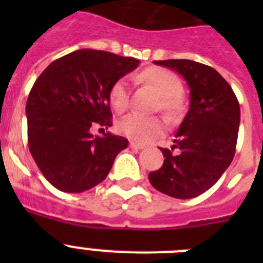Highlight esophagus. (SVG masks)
Masks as SVG:
<instances>
[{
  "label": "esophagus",
  "instance_id": "esophagus-1",
  "mask_svg": "<svg viewBox=\"0 0 263 263\" xmlns=\"http://www.w3.org/2000/svg\"><path fill=\"white\" fill-rule=\"evenodd\" d=\"M129 146L132 148H136V150H141V148L145 147V146H143L142 143H138V142H136V141H130Z\"/></svg>",
  "mask_w": 263,
  "mask_h": 263
}]
</instances>
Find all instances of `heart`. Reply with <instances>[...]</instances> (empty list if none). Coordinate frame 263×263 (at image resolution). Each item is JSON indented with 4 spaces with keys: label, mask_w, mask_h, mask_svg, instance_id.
<instances>
[{
    "label": "heart",
    "mask_w": 263,
    "mask_h": 263,
    "mask_svg": "<svg viewBox=\"0 0 263 263\" xmlns=\"http://www.w3.org/2000/svg\"><path fill=\"white\" fill-rule=\"evenodd\" d=\"M138 79L152 85L160 95V105L168 116H175L182 109V100L179 92L182 89L180 80L174 72L160 67H150L138 75ZM109 101L113 109L124 111L129 106V88L125 78L118 79L109 90ZM117 129L121 134L138 142H147L153 138L162 136L164 132L163 121L158 117L132 113L125 116L118 122Z\"/></svg>",
    "instance_id": "obj_1"
}]
</instances>
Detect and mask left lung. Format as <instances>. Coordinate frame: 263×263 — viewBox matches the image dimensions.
I'll return each instance as SVG.
<instances>
[{"label": "left lung", "instance_id": "left-lung-1", "mask_svg": "<svg viewBox=\"0 0 263 263\" xmlns=\"http://www.w3.org/2000/svg\"><path fill=\"white\" fill-rule=\"evenodd\" d=\"M154 63L185 79L190 110L176 132L173 147H159L163 166L148 174V180L162 194L191 199L210 190L232 163L240 104L231 85L212 67L187 59Z\"/></svg>", "mask_w": 263, "mask_h": 263}]
</instances>
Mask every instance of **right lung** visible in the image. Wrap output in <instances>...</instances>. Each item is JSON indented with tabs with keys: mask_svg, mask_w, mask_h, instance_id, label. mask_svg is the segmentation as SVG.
I'll list each match as a JSON object with an SVG mask.
<instances>
[{
	"mask_svg": "<svg viewBox=\"0 0 263 263\" xmlns=\"http://www.w3.org/2000/svg\"><path fill=\"white\" fill-rule=\"evenodd\" d=\"M139 60L108 51H73L36 79L26 103L27 142L41 173L63 192H84L108 176L127 147L124 137H93L90 127L111 126L109 90Z\"/></svg>",
	"mask_w": 263,
	"mask_h": 263,
	"instance_id": "right-lung-1",
	"label": "right lung"
}]
</instances>
